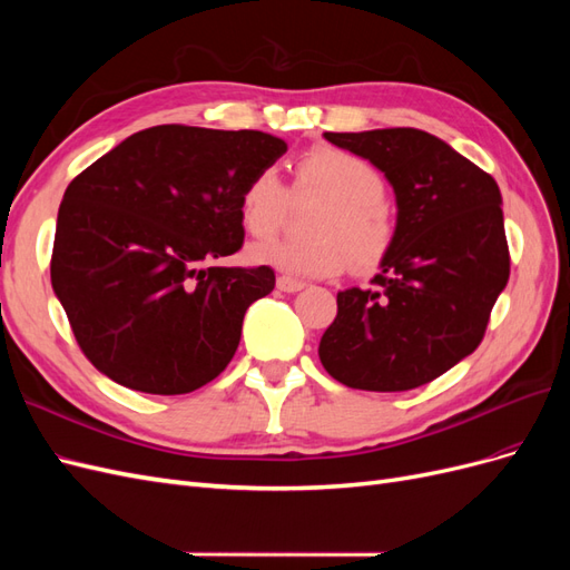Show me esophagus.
<instances>
[{
	"label": "esophagus",
	"instance_id": "esophagus-1",
	"mask_svg": "<svg viewBox=\"0 0 570 570\" xmlns=\"http://www.w3.org/2000/svg\"><path fill=\"white\" fill-rule=\"evenodd\" d=\"M278 289L281 292H299V289H304L306 287V283H302V281H295V278H289V275H281L278 278Z\"/></svg>",
	"mask_w": 570,
	"mask_h": 570
}]
</instances>
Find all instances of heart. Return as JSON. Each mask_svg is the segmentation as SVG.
Listing matches in <instances>:
<instances>
[{"mask_svg": "<svg viewBox=\"0 0 570 570\" xmlns=\"http://www.w3.org/2000/svg\"><path fill=\"white\" fill-rule=\"evenodd\" d=\"M292 193L318 195L325 204L308 233L314 239L273 237L252 245V264L278 268L292 278H331L347 258L354 268H373L394 243V216L385 202V180L371 161L337 147H314L292 166ZM289 189L278 170L266 166L245 183L237 218L252 237H266L281 226Z\"/></svg>", "mask_w": 570, "mask_h": 570, "instance_id": "1", "label": "heart"}]
</instances>
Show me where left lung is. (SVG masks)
<instances>
[{"mask_svg":"<svg viewBox=\"0 0 570 570\" xmlns=\"http://www.w3.org/2000/svg\"><path fill=\"white\" fill-rule=\"evenodd\" d=\"M323 137L383 170L396 197V233L375 287L337 292L321 364L354 390L421 387L475 352L507 287L502 195L490 174L425 130Z\"/></svg>","mask_w":570,"mask_h":570,"instance_id":"left-lung-1","label":"left lung"}]
</instances>
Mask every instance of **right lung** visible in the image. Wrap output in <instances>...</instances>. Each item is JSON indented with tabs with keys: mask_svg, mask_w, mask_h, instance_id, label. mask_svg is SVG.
Returning a JSON list of instances; mask_svg holds the SVG:
<instances>
[{
	"mask_svg": "<svg viewBox=\"0 0 570 570\" xmlns=\"http://www.w3.org/2000/svg\"><path fill=\"white\" fill-rule=\"evenodd\" d=\"M287 151L262 130L154 126L66 187L51 287L90 364L147 394H187L223 373L268 266L202 264L245 243L237 199Z\"/></svg>",
	"mask_w": 570,
	"mask_h": 570,
	"instance_id": "right-lung-1",
	"label": "right lung"
}]
</instances>
